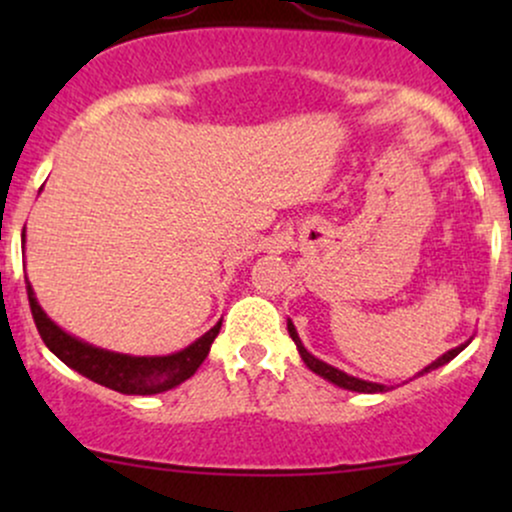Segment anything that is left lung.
Wrapping results in <instances>:
<instances>
[{
    "label": "left lung",
    "mask_w": 512,
    "mask_h": 512,
    "mask_svg": "<svg viewBox=\"0 0 512 512\" xmlns=\"http://www.w3.org/2000/svg\"><path fill=\"white\" fill-rule=\"evenodd\" d=\"M289 334H291L293 342H296V346H298V354H301V358H303L305 366H308L310 370H313V373L320 375V378L330 380V383H334L337 387H344V390H351V392H366V395H373V392H387V385H380V383H368V380L354 378V375L344 373V370L334 368V366H330V363H325V361H320V358H315V356L310 354V351L305 349V346H303L301 337H298L296 327H293V322H291V320H289ZM467 344H469V342H467ZM467 344L455 346V349H450L448 354H443L440 358H436V361H433L431 366H426L424 370H421L419 375L431 373V370H436V368H440V366H445V363H450L452 358H455L457 354H460V351H462L464 346H467Z\"/></svg>",
    "instance_id": "obj_1"
}]
</instances>
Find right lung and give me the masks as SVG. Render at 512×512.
Returning <instances> with one entry per match:
<instances>
[{
  "instance_id": "add662e5",
  "label": "right lung",
  "mask_w": 512,
  "mask_h": 512,
  "mask_svg": "<svg viewBox=\"0 0 512 512\" xmlns=\"http://www.w3.org/2000/svg\"><path fill=\"white\" fill-rule=\"evenodd\" d=\"M23 240H26V228H23ZM26 291L35 327H38L40 337H43L45 346L52 354L60 358L62 363H67L69 368H74L76 373L84 375V378L110 387L115 392H122V395H158V392L173 390V387L185 383L187 378L197 373L204 358L209 356L211 344H214L216 334L221 330V322H216L197 342L170 356L115 354V351L98 349V346L81 342V339L64 332L40 308L33 286L28 281Z\"/></svg>"
}]
</instances>
